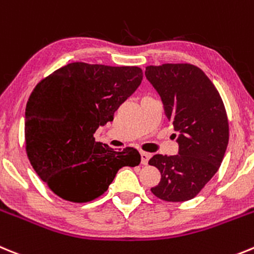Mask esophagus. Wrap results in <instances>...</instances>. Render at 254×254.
Returning a JSON list of instances; mask_svg holds the SVG:
<instances>
[{
	"instance_id": "esophagus-1",
	"label": "esophagus",
	"mask_w": 254,
	"mask_h": 254,
	"mask_svg": "<svg viewBox=\"0 0 254 254\" xmlns=\"http://www.w3.org/2000/svg\"><path fill=\"white\" fill-rule=\"evenodd\" d=\"M140 154H141V164H148V161L150 159L152 154L147 152H141Z\"/></svg>"
}]
</instances>
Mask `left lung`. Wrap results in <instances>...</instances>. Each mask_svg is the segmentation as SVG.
I'll list each match as a JSON object with an SVG mask.
<instances>
[{
    "instance_id": "1",
    "label": "left lung",
    "mask_w": 254,
    "mask_h": 254,
    "mask_svg": "<svg viewBox=\"0 0 254 254\" xmlns=\"http://www.w3.org/2000/svg\"><path fill=\"white\" fill-rule=\"evenodd\" d=\"M145 77L161 96L167 119L180 131L178 154H155L150 166L161 182L150 191L161 200L195 197L219 170L229 141V124L216 87L190 63L148 65Z\"/></svg>"
}]
</instances>
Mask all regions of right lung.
Wrapping results in <instances>:
<instances>
[{
	"label": "right lung",
	"mask_w": 254,
	"mask_h": 254,
	"mask_svg": "<svg viewBox=\"0 0 254 254\" xmlns=\"http://www.w3.org/2000/svg\"><path fill=\"white\" fill-rule=\"evenodd\" d=\"M139 67L69 63L35 86L25 110L27 158L52 191L70 202H88L107 191L122 167H135L140 154L115 152L95 141L100 125L135 92Z\"/></svg>",
	"instance_id": "add662e5"
}]
</instances>
